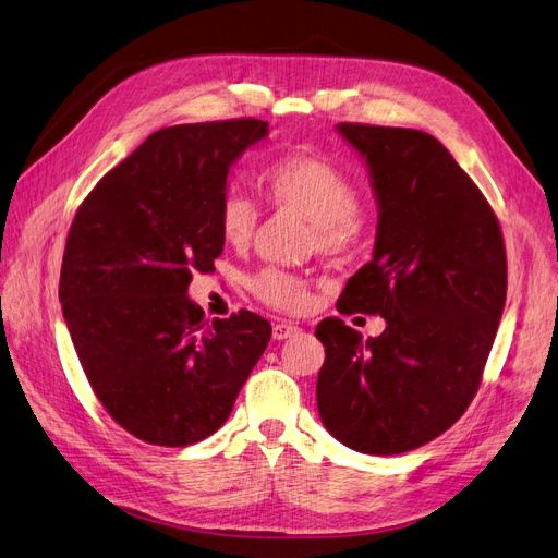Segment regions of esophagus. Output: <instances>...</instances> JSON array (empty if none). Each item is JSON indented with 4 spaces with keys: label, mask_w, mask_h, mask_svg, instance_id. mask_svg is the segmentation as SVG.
<instances>
[{
    "label": "esophagus",
    "mask_w": 558,
    "mask_h": 558,
    "mask_svg": "<svg viewBox=\"0 0 558 558\" xmlns=\"http://www.w3.org/2000/svg\"><path fill=\"white\" fill-rule=\"evenodd\" d=\"M295 332H300V328L295 324H291V320H277V324L272 326V337L275 340H289V337H293Z\"/></svg>",
    "instance_id": "1"
}]
</instances>
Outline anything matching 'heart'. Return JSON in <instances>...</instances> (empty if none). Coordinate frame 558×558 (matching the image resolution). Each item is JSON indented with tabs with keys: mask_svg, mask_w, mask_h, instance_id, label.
I'll use <instances>...</instances> for the list:
<instances>
[{
	"mask_svg": "<svg viewBox=\"0 0 558 558\" xmlns=\"http://www.w3.org/2000/svg\"><path fill=\"white\" fill-rule=\"evenodd\" d=\"M263 181L272 205L300 214L314 226L320 251L337 253L356 240L361 228L359 189L328 158L316 154L283 156L267 167ZM256 205L246 195H226L218 226L228 244H248L256 232ZM251 291L265 305L283 312H298L310 302L307 281L281 269H263L251 279Z\"/></svg>",
	"mask_w": 558,
	"mask_h": 558,
	"instance_id": "1",
	"label": "heart"
}]
</instances>
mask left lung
Listing matches in <instances>:
<instances>
[{"mask_svg":"<svg viewBox=\"0 0 558 558\" xmlns=\"http://www.w3.org/2000/svg\"><path fill=\"white\" fill-rule=\"evenodd\" d=\"M365 160L377 199L373 260L347 281L342 314H379L363 337L326 318L316 381L326 430L361 453L391 456L435 440L477 393L508 293L498 218L430 134L337 123Z\"/></svg>","mask_w":558,"mask_h":558,"instance_id":"left-lung-1","label":"left lung"}]
</instances>
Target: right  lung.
Masks as SVG:
<instances>
[{
    "mask_svg": "<svg viewBox=\"0 0 558 558\" xmlns=\"http://www.w3.org/2000/svg\"><path fill=\"white\" fill-rule=\"evenodd\" d=\"M267 137L256 118L150 134L83 199L66 238L60 302L95 396L118 426L160 447L226 424L272 337L253 312L207 320L193 272L223 253L228 174Z\"/></svg>",
    "mask_w": 558,
    "mask_h": 558,
    "instance_id": "right-lung-1",
    "label": "right lung"
}]
</instances>
